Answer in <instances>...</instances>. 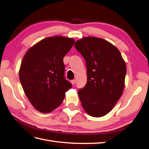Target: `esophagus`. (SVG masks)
I'll use <instances>...</instances> for the list:
<instances>
[{"label": "esophagus", "instance_id": "obj_1", "mask_svg": "<svg viewBox=\"0 0 149 149\" xmlns=\"http://www.w3.org/2000/svg\"><path fill=\"white\" fill-rule=\"evenodd\" d=\"M71 84H72L74 85V84L76 83V80H75V79H73V80H71Z\"/></svg>", "mask_w": 149, "mask_h": 149}]
</instances>
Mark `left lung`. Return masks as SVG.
Listing matches in <instances>:
<instances>
[{"label": "left lung", "mask_w": 149, "mask_h": 149, "mask_svg": "<svg viewBox=\"0 0 149 149\" xmlns=\"http://www.w3.org/2000/svg\"><path fill=\"white\" fill-rule=\"evenodd\" d=\"M74 47L87 68L86 84L78 91L81 102L89 115L100 118L113 109L123 94L125 63L119 49L101 38L84 37Z\"/></svg>", "instance_id": "8db88e82"}]
</instances>
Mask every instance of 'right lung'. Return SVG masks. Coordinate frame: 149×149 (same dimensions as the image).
Segmentation results:
<instances>
[{
    "mask_svg": "<svg viewBox=\"0 0 149 149\" xmlns=\"http://www.w3.org/2000/svg\"><path fill=\"white\" fill-rule=\"evenodd\" d=\"M74 42L62 36L45 38L29 49L22 61V88L32 106L42 113L59 106L72 87L64 76L63 58Z\"/></svg>",
    "mask_w": 149,
    "mask_h": 149,
    "instance_id": "1",
    "label": "right lung"
}]
</instances>
